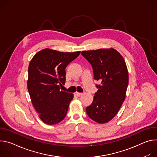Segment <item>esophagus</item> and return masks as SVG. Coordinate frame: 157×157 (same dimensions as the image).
Listing matches in <instances>:
<instances>
[{
  "label": "esophagus",
  "mask_w": 157,
  "mask_h": 157,
  "mask_svg": "<svg viewBox=\"0 0 157 157\" xmlns=\"http://www.w3.org/2000/svg\"><path fill=\"white\" fill-rule=\"evenodd\" d=\"M82 94H83L82 93H79V92H75V95H77V96H78V97L81 96Z\"/></svg>",
  "instance_id": "esophagus-1"
}]
</instances>
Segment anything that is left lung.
Here are the masks:
<instances>
[{
    "mask_svg": "<svg viewBox=\"0 0 157 157\" xmlns=\"http://www.w3.org/2000/svg\"><path fill=\"white\" fill-rule=\"evenodd\" d=\"M82 56L92 67L98 91L86 108L88 116L98 124H105L117 113L125 98L128 74L125 60L113 48L82 51Z\"/></svg>",
    "mask_w": 157,
    "mask_h": 157,
    "instance_id": "1",
    "label": "left lung"
}]
</instances>
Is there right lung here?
I'll return each instance as SVG.
<instances>
[{
    "label": "right lung",
    "instance_id": "obj_1",
    "mask_svg": "<svg viewBox=\"0 0 157 157\" xmlns=\"http://www.w3.org/2000/svg\"><path fill=\"white\" fill-rule=\"evenodd\" d=\"M80 54L45 48L31 60L28 68L27 89L33 107L48 125L59 123L65 117L74 98L60 89L65 83V68Z\"/></svg>",
    "mask_w": 157,
    "mask_h": 157
}]
</instances>
